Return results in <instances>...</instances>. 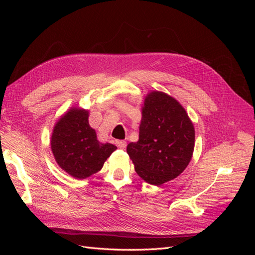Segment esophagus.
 <instances>
[{"mask_svg": "<svg viewBox=\"0 0 255 255\" xmlns=\"http://www.w3.org/2000/svg\"><path fill=\"white\" fill-rule=\"evenodd\" d=\"M116 144H117L120 149H125L127 146V142L125 140H117L116 141Z\"/></svg>", "mask_w": 255, "mask_h": 255, "instance_id": "esophagus-1", "label": "esophagus"}]
</instances>
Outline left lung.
I'll list each match as a JSON object with an SVG mask.
<instances>
[{
    "instance_id": "1",
    "label": "left lung",
    "mask_w": 255,
    "mask_h": 255,
    "mask_svg": "<svg viewBox=\"0 0 255 255\" xmlns=\"http://www.w3.org/2000/svg\"><path fill=\"white\" fill-rule=\"evenodd\" d=\"M139 139L127 152L135 171L146 183L161 185L179 176L195 148V128L184 107L172 97L151 91L144 98Z\"/></svg>"
}]
</instances>
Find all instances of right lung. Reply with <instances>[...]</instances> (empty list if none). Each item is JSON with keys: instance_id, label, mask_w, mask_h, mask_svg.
<instances>
[{"instance_id": "1", "label": "right lung", "mask_w": 255, "mask_h": 255, "mask_svg": "<svg viewBox=\"0 0 255 255\" xmlns=\"http://www.w3.org/2000/svg\"><path fill=\"white\" fill-rule=\"evenodd\" d=\"M88 117V111L73 107L56 122L51 137V149L56 163L78 180L101 170L105 160L117 149L112 143H101L97 139Z\"/></svg>"}]
</instances>
